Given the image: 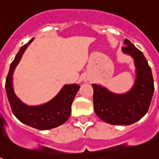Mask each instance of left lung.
<instances>
[{
  "label": "left lung",
  "mask_w": 159,
  "mask_h": 159,
  "mask_svg": "<svg viewBox=\"0 0 159 159\" xmlns=\"http://www.w3.org/2000/svg\"><path fill=\"white\" fill-rule=\"evenodd\" d=\"M122 52L134 59L135 80L127 92L118 94L102 85L93 84L94 111L101 120L111 125H129L148 112L154 92L152 70L148 61L128 39L124 41Z\"/></svg>",
  "instance_id": "left-lung-1"
}]
</instances>
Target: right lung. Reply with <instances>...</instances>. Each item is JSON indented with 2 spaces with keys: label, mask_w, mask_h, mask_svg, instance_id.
Listing matches in <instances>:
<instances>
[{
  "label": "right lung",
  "mask_w": 159,
  "mask_h": 159,
  "mask_svg": "<svg viewBox=\"0 0 159 159\" xmlns=\"http://www.w3.org/2000/svg\"><path fill=\"white\" fill-rule=\"evenodd\" d=\"M34 40V38L22 46L10 66L6 80V91L12 112L19 120L26 125L39 130L56 128L64 124L71 114V106L78 92V84L64 85L53 99L44 104L29 106L16 96L13 87V74L25 51Z\"/></svg>",
  "instance_id": "add662e5"
}]
</instances>
